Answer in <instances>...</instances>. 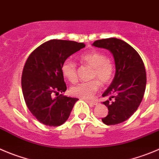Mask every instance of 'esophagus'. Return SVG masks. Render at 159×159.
<instances>
[{"label": "esophagus", "instance_id": "esophagus-1", "mask_svg": "<svg viewBox=\"0 0 159 159\" xmlns=\"http://www.w3.org/2000/svg\"><path fill=\"white\" fill-rule=\"evenodd\" d=\"M84 101H86L87 103H88L89 104L91 105V106H94V105H96L98 103L96 100H85V99H84Z\"/></svg>", "mask_w": 159, "mask_h": 159}]
</instances>
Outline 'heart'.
<instances>
[{"mask_svg": "<svg viewBox=\"0 0 159 159\" xmlns=\"http://www.w3.org/2000/svg\"><path fill=\"white\" fill-rule=\"evenodd\" d=\"M79 59L81 63L92 67L90 78L93 80L75 84L71 88L70 93L77 97L90 99L98 91L100 83L106 85L113 80L115 74V63L107 59L104 53L98 51L84 53ZM61 72L63 77L70 83H75L78 80L77 65L72 59H65L61 65ZM93 78L95 79L93 80Z\"/></svg>", "mask_w": 159, "mask_h": 159, "instance_id": "b5f03b06", "label": "heart"}]
</instances>
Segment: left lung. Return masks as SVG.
Returning a JSON list of instances; mask_svg holds the SVG:
<instances>
[{
	"label": "left lung",
	"instance_id": "obj_1",
	"mask_svg": "<svg viewBox=\"0 0 159 159\" xmlns=\"http://www.w3.org/2000/svg\"><path fill=\"white\" fill-rule=\"evenodd\" d=\"M109 50L115 62V78L103 93L109 100L103 102L108 115L102 118L105 125H112L126 121L140 106L146 89V70L140 55L131 45L118 38L97 40L93 44Z\"/></svg>",
	"mask_w": 159,
	"mask_h": 159
}]
</instances>
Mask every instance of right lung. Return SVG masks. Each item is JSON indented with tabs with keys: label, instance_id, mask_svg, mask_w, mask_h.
<instances>
[{
	"label": "right lung",
	"instance_id": "right-lung-1",
	"mask_svg": "<svg viewBox=\"0 0 159 159\" xmlns=\"http://www.w3.org/2000/svg\"><path fill=\"white\" fill-rule=\"evenodd\" d=\"M84 43L53 39L31 52L23 70L22 90L28 109L41 123L59 126L68 119L77 98L62 94L66 90L61 65L70 56L84 48Z\"/></svg>",
	"mask_w": 159,
	"mask_h": 159
}]
</instances>
